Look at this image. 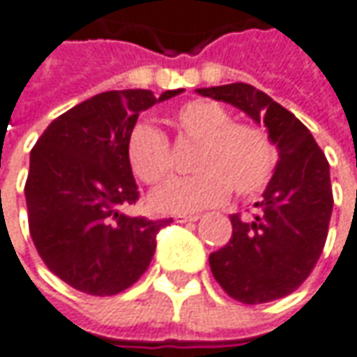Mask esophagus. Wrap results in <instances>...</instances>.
<instances>
[{"label": "esophagus", "mask_w": 357, "mask_h": 357, "mask_svg": "<svg viewBox=\"0 0 357 357\" xmlns=\"http://www.w3.org/2000/svg\"><path fill=\"white\" fill-rule=\"evenodd\" d=\"M197 220H199V215H188V213H178V215H176V222H178V224H188V222H197Z\"/></svg>", "instance_id": "34e87169"}]
</instances>
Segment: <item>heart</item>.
Masks as SVG:
<instances>
[{"mask_svg": "<svg viewBox=\"0 0 357 357\" xmlns=\"http://www.w3.org/2000/svg\"><path fill=\"white\" fill-rule=\"evenodd\" d=\"M176 123L190 139L199 142L190 178H176L149 195L160 213H192L224 204L234 192L250 197L261 192L273 176L278 151L270 133L252 123H236L224 105L208 100L183 103ZM128 163L148 185H155L172 172V148L158 128L139 121L128 133Z\"/></svg>", "mask_w": 357, "mask_h": 357, "instance_id": "b5f03b06", "label": "heart"}]
</instances>
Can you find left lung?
Listing matches in <instances>:
<instances>
[{
	"label": "left lung",
	"instance_id": "1",
	"mask_svg": "<svg viewBox=\"0 0 357 357\" xmlns=\"http://www.w3.org/2000/svg\"><path fill=\"white\" fill-rule=\"evenodd\" d=\"M199 96L231 103L256 123L268 128L278 148V165L259 213L252 222L229 215L231 238L209 254V268L224 291L241 303L280 300L302 286L316 268L333 195L330 163L310 130L298 117L250 84L202 87Z\"/></svg>",
	"mask_w": 357,
	"mask_h": 357
}]
</instances>
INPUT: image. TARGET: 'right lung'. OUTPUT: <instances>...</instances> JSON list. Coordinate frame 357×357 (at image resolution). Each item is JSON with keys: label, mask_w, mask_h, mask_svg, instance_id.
<instances>
[{"label": "right lung", "mask_w": 357, "mask_h": 357, "mask_svg": "<svg viewBox=\"0 0 357 357\" xmlns=\"http://www.w3.org/2000/svg\"><path fill=\"white\" fill-rule=\"evenodd\" d=\"M167 89L103 91L54 119L29 155L25 204L43 264L89 296H116L148 270L169 220L126 215L139 192L126 142L137 116L179 96Z\"/></svg>", "instance_id": "obj_1"}]
</instances>
